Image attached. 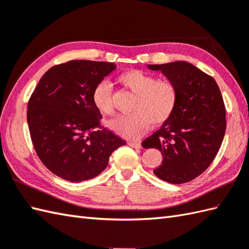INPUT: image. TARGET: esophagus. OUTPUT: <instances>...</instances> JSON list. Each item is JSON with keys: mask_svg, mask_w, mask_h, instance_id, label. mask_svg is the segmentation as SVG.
Here are the masks:
<instances>
[{"mask_svg": "<svg viewBox=\"0 0 249 249\" xmlns=\"http://www.w3.org/2000/svg\"><path fill=\"white\" fill-rule=\"evenodd\" d=\"M128 145L134 147V148H137V149H140L142 147L140 142H128Z\"/></svg>", "mask_w": 249, "mask_h": 249, "instance_id": "1", "label": "esophagus"}]
</instances>
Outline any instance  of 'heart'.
<instances>
[{
    "label": "heart",
    "instance_id": "obj_1",
    "mask_svg": "<svg viewBox=\"0 0 249 249\" xmlns=\"http://www.w3.org/2000/svg\"><path fill=\"white\" fill-rule=\"evenodd\" d=\"M119 82L137 94L134 114L120 115L108 123L118 136L136 140L149 129L152 123L160 125L174 113L178 102V88L170 79H157L155 75L141 70H128L119 75ZM92 103L98 111L113 113L111 86L101 80L92 90Z\"/></svg>",
    "mask_w": 249,
    "mask_h": 249
}]
</instances>
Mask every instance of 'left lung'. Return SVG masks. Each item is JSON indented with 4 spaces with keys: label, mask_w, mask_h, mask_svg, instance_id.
<instances>
[{
    "label": "left lung",
    "mask_w": 249,
    "mask_h": 249,
    "mask_svg": "<svg viewBox=\"0 0 249 249\" xmlns=\"http://www.w3.org/2000/svg\"><path fill=\"white\" fill-rule=\"evenodd\" d=\"M147 68L177 86L178 102L172 117L142 146L162 153V164L154 170L158 178L174 184L188 182L207 170L223 142L226 110L221 91L213 77L187 61Z\"/></svg>",
    "instance_id": "8db88e82"
}]
</instances>
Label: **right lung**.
Masks as SVG:
<instances>
[{
    "instance_id": "add662e5",
    "label": "right lung",
    "mask_w": 249,
    "mask_h": 249,
    "mask_svg": "<svg viewBox=\"0 0 249 249\" xmlns=\"http://www.w3.org/2000/svg\"><path fill=\"white\" fill-rule=\"evenodd\" d=\"M117 69L113 62L71 60L54 66L39 80L27 105L35 151L55 175L71 182L96 177L123 139L97 129L101 112L92 90Z\"/></svg>"
}]
</instances>
